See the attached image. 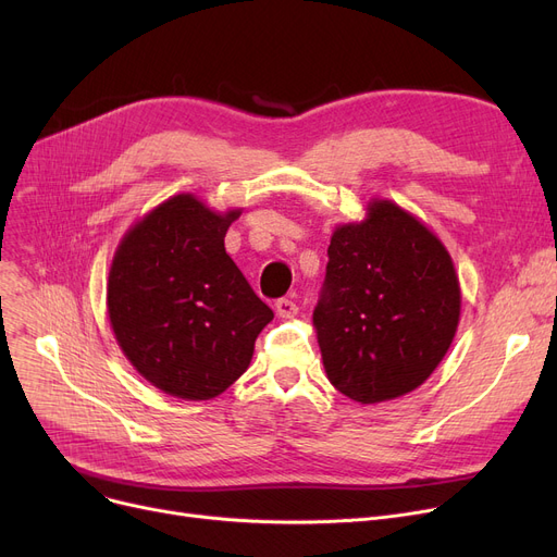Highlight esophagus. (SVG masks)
<instances>
[{
  "label": "esophagus",
  "instance_id": "esophagus-1",
  "mask_svg": "<svg viewBox=\"0 0 557 557\" xmlns=\"http://www.w3.org/2000/svg\"><path fill=\"white\" fill-rule=\"evenodd\" d=\"M275 313H277L280 318H294V315L298 313V305H296L294 300L282 298V300L275 302Z\"/></svg>",
  "mask_w": 557,
  "mask_h": 557
}]
</instances>
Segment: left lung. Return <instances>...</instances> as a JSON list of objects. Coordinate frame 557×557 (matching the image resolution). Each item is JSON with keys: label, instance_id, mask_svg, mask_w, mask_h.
<instances>
[{"label": "left lung", "instance_id": "8db88e82", "mask_svg": "<svg viewBox=\"0 0 557 557\" xmlns=\"http://www.w3.org/2000/svg\"><path fill=\"white\" fill-rule=\"evenodd\" d=\"M313 327L327 379L359 404L420 388L460 323V282L441 237L388 198L338 223Z\"/></svg>", "mask_w": 557, "mask_h": 557}]
</instances>
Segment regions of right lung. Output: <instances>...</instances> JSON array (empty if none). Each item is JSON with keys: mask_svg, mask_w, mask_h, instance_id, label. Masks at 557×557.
Here are the masks:
<instances>
[{"mask_svg": "<svg viewBox=\"0 0 557 557\" xmlns=\"http://www.w3.org/2000/svg\"><path fill=\"white\" fill-rule=\"evenodd\" d=\"M242 208L212 210L175 194L137 219L114 250L106 307L116 345L164 395L205 401L248 370L255 338L273 320L237 263L225 232Z\"/></svg>", "mask_w": 557, "mask_h": 557, "instance_id": "right-lung-1", "label": "right lung"}]
</instances>
